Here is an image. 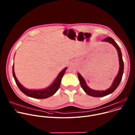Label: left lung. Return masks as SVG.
<instances>
[{"instance_id": "left-lung-1", "label": "left lung", "mask_w": 135, "mask_h": 135, "mask_svg": "<svg viewBox=\"0 0 135 135\" xmlns=\"http://www.w3.org/2000/svg\"><path fill=\"white\" fill-rule=\"evenodd\" d=\"M102 41L104 42H107L111 44H113V45L116 48L117 50V51L118 52V55H119V63H120V68H119V73L117 75V76L115 78L112 85L111 86L108 88L107 90L105 91H97V90H94L90 89L86 84V82L84 79L82 78V76L80 74L78 73V77H79V79L80 82V84L83 89V90L86 93H87L88 95L92 96V97H104V96L107 95L109 94L112 93L115 90L117 89V88L118 87L121 81L122 80V75L123 74V70H124V63L122 59V53L121 51V49L119 45L117 44V43L114 41V40L112 38L110 37H108L105 38V39L103 40Z\"/></svg>"}]
</instances>
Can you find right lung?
Instances as JSON below:
<instances>
[{
	"instance_id": "add662e5",
	"label": "right lung",
	"mask_w": 135,
	"mask_h": 135,
	"mask_svg": "<svg viewBox=\"0 0 135 135\" xmlns=\"http://www.w3.org/2000/svg\"><path fill=\"white\" fill-rule=\"evenodd\" d=\"M67 67H66L65 69H64L58 75L56 79L55 80V81L53 82V83L49 87L47 88L41 90H29L28 89L25 88L23 87L20 83L17 81L16 76L15 75L14 70V64L13 65V75L14 77V79L15 80V81L16 82V84H17L18 88L20 89V90L26 95L27 96H29L30 97H32L36 99H45L49 98L52 95H53L59 89L61 81L62 80V77L67 69Z\"/></svg>"
}]
</instances>
